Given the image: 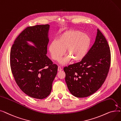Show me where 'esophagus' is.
<instances>
[{
    "mask_svg": "<svg viewBox=\"0 0 121 121\" xmlns=\"http://www.w3.org/2000/svg\"><path fill=\"white\" fill-rule=\"evenodd\" d=\"M62 68H61V67H60V66H58V71H62Z\"/></svg>",
    "mask_w": 121,
    "mask_h": 121,
    "instance_id": "esophagus-1",
    "label": "esophagus"
}]
</instances>
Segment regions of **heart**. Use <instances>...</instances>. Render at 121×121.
I'll return each instance as SVG.
<instances>
[{
    "label": "heart",
    "mask_w": 121,
    "mask_h": 121,
    "mask_svg": "<svg viewBox=\"0 0 121 121\" xmlns=\"http://www.w3.org/2000/svg\"><path fill=\"white\" fill-rule=\"evenodd\" d=\"M91 44V38L88 35L78 30H70L61 35L57 41L51 42L49 52L52 59L59 61L65 54L67 56L60 63L67 64L71 59L77 62L83 59L86 55Z\"/></svg>",
    "instance_id": "heart-1"
}]
</instances>
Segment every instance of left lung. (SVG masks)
<instances>
[{
  "label": "left lung",
  "instance_id": "obj_1",
  "mask_svg": "<svg viewBox=\"0 0 121 121\" xmlns=\"http://www.w3.org/2000/svg\"><path fill=\"white\" fill-rule=\"evenodd\" d=\"M111 64V52L105 37L98 29L96 40L80 62L64 68L69 92L78 98L93 94L104 84Z\"/></svg>",
  "mask_w": 121,
  "mask_h": 121
}]
</instances>
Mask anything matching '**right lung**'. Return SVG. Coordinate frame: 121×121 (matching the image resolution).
I'll return each mask as SVG.
<instances>
[{"instance_id": "1", "label": "right lung", "mask_w": 121, "mask_h": 121, "mask_svg": "<svg viewBox=\"0 0 121 121\" xmlns=\"http://www.w3.org/2000/svg\"><path fill=\"white\" fill-rule=\"evenodd\" d=\"M49 24L28 26L20 34L10 52V67L18 86L28 96L43 99L50 94L58 66L47 56ZM32 41L36 48L29 46Z\"/></svg>"}]
</instances>
